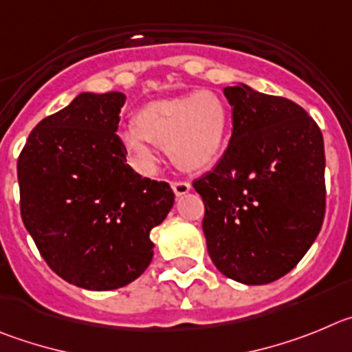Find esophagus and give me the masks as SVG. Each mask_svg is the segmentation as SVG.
Wrapping results in <instances>:
<instances>
[{"instance_id":"obj_1","label":"esophagus","mask_w":352,"mask_h":352,"mask_svg":"<svg viewBox=\"0 0 352 352\" xmlns=\"http://www.w3.org/2000/svg\"><path fill=\"white\" fill-rule=\"evenodd\" d=\"M172 189L177 196H182L191 191V184L186 180H177V182H172Z\"/></svg>"}]
</instances>
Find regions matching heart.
<instances>
[{
	"label": "heart",
	"instance_id": "b5f03b06",
	"mask_svg": "<svg viewBox=\"0 0 352 352\" xmlns=\"http://www.w3.org/2000/svg\"><path fill=\"white\" fill-rule=\"evenodd\" d=\"M230 128V110L210 89L182 94L145 105L121 133L129 156L145 172L156 166L154 145L164 147L179 168L196 172L221 156Z\"/></svg>",
	"mask_w": 352,
	"mask_h": 352
}]
</instances>
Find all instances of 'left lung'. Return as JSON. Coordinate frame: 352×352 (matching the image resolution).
I'll return each mask as SVG.
<instances>
[{
	"label": "left lung",
	"instance_id": "1",
	"mask_svg": "<svg viewBox=\"0 0 352 352\" xmlns=\"http://www.w3.org/2000/svg\"><path fill=\"white\" fill-rule=\"evenodd\" d=\"M233 129L219 163L192 182L217 270L236 283H274L298 265L322 226L324 144L294 101L240 84L224 89Z\"/></svg>",
	"mask_w": 352,
	"mask_h": 352
}]
</instances>
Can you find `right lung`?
Returning a JSON list of instances; mask_svg holds the SVG:
<instances>
[{
  "instance_id": "right-lung-1",
  "label": "right lung",
  "mask_w": 352,
  "mask_h": 352,
  "mask_svg": "<svg viewBox=\"0 0 352 352\" xmlns=\"http://www.w3.org/2000/svg\"><path fill=\"white\" fill-rule=\"evenodd\" d=\"M126 96L82 93L30 133L17 161L22 223L66 283L122 287L151 265V230L173 207L166 182L126 164L117 135Z\"/></svg>"
}]
</instances>
